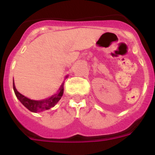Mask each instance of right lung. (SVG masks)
<instances>
[{
	"label": "right lung",
	"instance_id": "obj_1",
	"mask_svg": "<svg viewBox=\"0 0 155 155\" xmlns=\"http://www.w3.org/2000/svg\"><path fill=\"white\" fill-rule=\"evenodd\" d=\"M64 82H63L61 84L60 89H59L58 92L55 94L54 95L51 96L50 98H47L45 100H41V101H35V100H31L29 98L25 97L17 91L15 88V84L13 83V89L15 93L16 97L22 103L24 106L27 108L28 110L33 113H39V112H42L44 110H48L50 108L53 107L57 102H59V100L61 99L62 97L63 94H64Z\"/></svg>",
	"mask_w": 155,
	"mask_h": 155
}]
</instances>
